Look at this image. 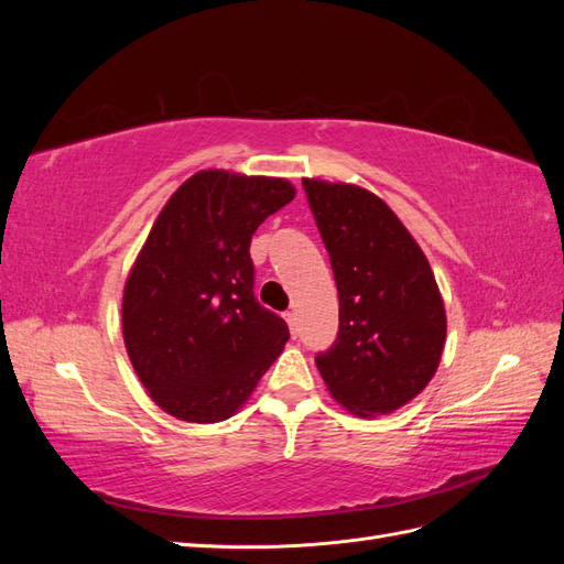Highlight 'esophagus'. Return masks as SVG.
<instances>
[{
	"instance_id": "1",
	"label": "esophagus",
	"mask_w": 564,
	"mask_h": 564,
	"mask_svg": "<svg viewBox=\"0 0 564 564\" xmlns=\"http://www.w3.org/2000/svg\"><path fill=\"white\" fill-rule=\"evenodd\" d=\"M284 319L289 324V329H292V334H296V313L294 311H286L284 313Z\"/></svg>"
}]
</instances>
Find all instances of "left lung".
Returning a JSON list of instances; mask_svg holds the SVG:
<instances>
[{"label":"left lung","mask_w":564,"mask_h":564,"mask_svg":"<svg viewBox=\"0 0 564 564\" xmlns=\"http://www.w3.org/2000/svg\"><path fill=\"white\" fill-rule=\"evenodd\" d=\"M303 191L338 289V334L315 365L350 412H395L429 386L445 348V305L429 259L369 191L311 178Z\"/></svg>","instance_id":"obj_1"}]
</instances>
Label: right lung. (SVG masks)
<instances>
[{
    "instance_id": "1",
    "label": "right lung",
    "mask_w": 564,
    "mask_h": 564,
    "mask_svg": "<svg viewBox=\"0 0 564 564\" xmlns=\"http://www.w3.org/2000/svg\"><path fill=\"white\" fill-rule=\"evenodd\" d=\"M294 195L282 178L199 172L164 204L122 303L129 360L164 412L226 421L282 352L289 327L253 296L249 247Z\"/></svg>"
}]
</instances>
